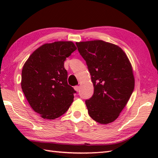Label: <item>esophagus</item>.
Instances as JSON below:
<instances>
[{"instance_id": "obj_1", "label": "esophagus", "mask_w": 158, "mask_h": 158, "mask_svg": "<svg viewBox=\"0 0 158 158\" xmlns=\"http://www.w3.org/2000/svg\"><path fill=\"white\" fill-rule=\"evenodd\" d=\"M74 89H75V91L78 92V91H79V85H76V86L74 87Z\"/></svg>"}]
</instances>
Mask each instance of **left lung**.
Masks as SVG:
<instances>
[{
    "label": "left lung",
    "mask_w": 158,
    "mask_h": 158,
    "mask_svg": "<svg viewBox=\"0 0 158 158\" xmlns=\"http://www.w3.org/2000/svg\"><path fill=\"white\" fill-rule=\"evenodd\" d=\"M91 75L94 94L85 100L88 113L106 124L119 117L135 89L132 68L119 47L103 41L76 43Z\"/></svg>",
    "instance_id": "obj_1"
}]
</instances>
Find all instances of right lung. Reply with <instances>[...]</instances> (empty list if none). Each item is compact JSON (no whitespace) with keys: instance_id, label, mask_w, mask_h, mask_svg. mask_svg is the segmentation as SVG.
I'll use <instances>...</instances> for the list:
<instances>
[{"instance_id":"right-lung-1","label":"right lung","mask_w":158,"mask_h":158,"mask_svg":"<svg viewBox=\"0 0 158 158\" xmlns=\"http://www.w3.org/2000/svg\"><path fill=\"white\" fill-rule=\"evenodd\" d=\"M77 49L71 41L46 43L30 56L23 66L22 89L30 105L43 118L62 115L77 92L67 82L66 58Z\"/></svg>"}]
</instances>
